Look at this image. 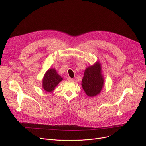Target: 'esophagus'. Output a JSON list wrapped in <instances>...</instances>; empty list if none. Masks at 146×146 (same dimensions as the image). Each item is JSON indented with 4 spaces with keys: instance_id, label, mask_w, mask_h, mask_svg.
I'll return each mask as SVG.
<instances>
[{
    "instance_id": "esophagus-1",
    "label": "esophagus",
    "mask_w": 146,
    "mask_h": 146,
    "mask_svg": "<svg viewBox=\"0 0 146 146\" xmlns=\"http://www.w3.org/2000/svg\"><path fill=\"white\" fill-rule=\"evenodd\" d=\"M67 80H68V81H74V80L73 78H70V77H68V78H67Z\"/></svg>"
}]
</instances>
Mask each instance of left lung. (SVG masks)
I'll return each mask as SVG.
<instances>
[{"label":"left lung","instance_id":"left-lung-1","mask_svg":"<svg viewBox=\"0 0 146 146\" xmlns=\"http://www.w3.org/2000/svg\"><path fill=\"white\" fill-rule=\"evenodd\" d=\"M104 78L99 62L88 67L84 72L81 85L86 94L90 97L98 95L102 90Z\"/></svg>","mask_w":146,"mask_h":146}]
</instances>
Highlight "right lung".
<instances>
[{
  "instance_id": "add662e5",
  "label": "right lung",
  "mask_w": 146,
  "mask_h": 146,
  "mask_svg": "<svg viewBox=\"0 0 146 146\" xmlns=\"http://www.w3.org/2000/svg\"><path fill=\"white\" fill-rule=\"evenodd\" d=\"M63 80L55 69H50L45 73L43 79V88L46 92L54 90L59 83Z\"/></svg>"
}]
</instances>
